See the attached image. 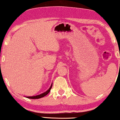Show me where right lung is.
Here are the masks:
<instances>
[{
    "label": "right lung",
    "mask_w": 120,
    "mask_h": 120,
    "mask_svg": "<svg viewBox=\"0 0 120 120\" xmlns=\"http://www.w3.org/2000/svg\"><path fill=\"white\" fill-rule=\"evenodd\" d=\"M52 85H51V86H50V88H49V89H48V90H47V91H46L45 92H44V93H42V94H39V95L35 96L27 97V98H31V99H37V98H41V97H44V96H45L47 95V94H48V93H49V92H50V90H51V88H52Z\"/></svg>",
    "instance_id": "obj_1"
}]
</instances>
